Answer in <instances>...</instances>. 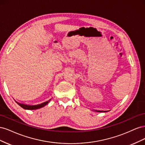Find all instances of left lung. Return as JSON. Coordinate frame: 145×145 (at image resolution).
I'll return each mask as SVG.
<instances>
[{
    "label": "left lung",
    "mask_w": 145,
    "mask_h": 145,
    "mask_svg": "<svg viewBox=\"0 0 145 145\" xmlns=\"http://www.w3.org/2000/svg\"><path fill=\"white\" fill-rule=\"evenodd\" d=\"M95 111L99 112H108V111H98V110H95Z\"/></svg>",
    "instance_id": "1"
}]
</instances>
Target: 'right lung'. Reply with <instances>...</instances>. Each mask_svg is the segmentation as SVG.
Returning a JSON list of instances; mask_svg holds the SVG:
<instances>
[{"mask_svg": "<svg viewBox=\"0 0 145 145\" xmlns=\"http://www.w3.org/2000/svg\"><path fill=\"white\" fill-rule=\"evenodd\" d=\"M51 100H49L46 101V102H43L42 103H40V104H39V105H25V104H23V103H18L17 102L16 103L18 104L19 106H20L22 108L25 109H29V110H33V109H39V108H41L43 106H45L46 105H47L48 103H49L50 101Z\"/></svg>", "mask_w": 145, "mask_h": 145, "instance_id": "obj_1", "label": "right lung"}]
</instances>
